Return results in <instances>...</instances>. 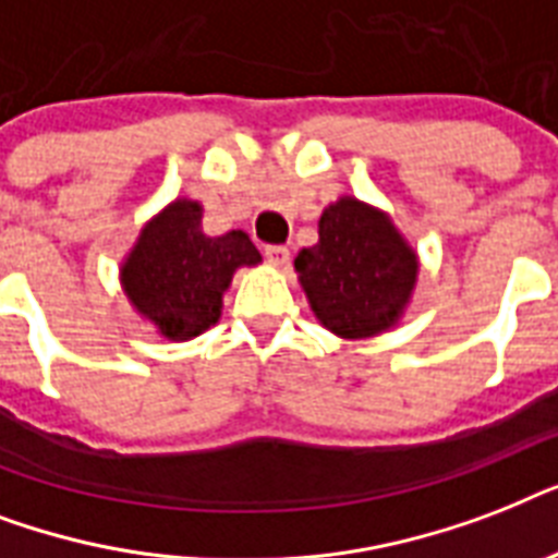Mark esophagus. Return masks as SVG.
Listing matches in <instances>:
<instances>
[{"instance_id": "esophagus-1", "label": "esophagus", "mask_w": 558, "mask_h": 558, "mask_svg": "<svg viewBox=\"0 0 558 558\" xmlns=\"http://www.w3.org/2000/svg\"><path fill=\"white\" fill-rule=\"evenodd\" d=\"M263 254H266V257H269V263H275V266H289V257H292L287 245H266V248H263Z\"/></svg>"}]
</instances>
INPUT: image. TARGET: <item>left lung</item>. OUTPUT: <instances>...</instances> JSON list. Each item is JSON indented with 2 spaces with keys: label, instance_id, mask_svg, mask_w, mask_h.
I'll return each mask as SVG.
<instances>
[{
  "label": "left lung",
  "instance_id": "8db88e82",
  "mask_svg": "<svg viewBox=\"0 0 558 558\" xmlns=\"http://www.w3.org/2000/svg\"><path fill=\"white\" fill-rule=\"evenodd\" d=\"M295 269L318 322L344 339H365L402 315L416 254L385 214L344 196L324 210L318 243L298 254Z\"/></svg>",
  "mask_w": 558,
  "mask_h": 558
}]
</instances>
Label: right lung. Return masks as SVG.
Returning a JSON list of instances; mask_svg holds the SVG:
<instances>
[{
  "instance_id": "right-lung-1",
  "label": "right lung",
  "mask_w": 558,
  "mask_h": 558,
  "mask_svg": "<svg viewBox=\"0 0 558 558\" xmlns=\"http://www.w3.org/2000/svg\"><path fill=\"white\" fill-rule=\"evenodd\" d=\"M199 219V202L168 205L144 228L121 269L126 298L173 341L193 339L217 324L234 269L260 263V252L243 231L208 236Z\"/></svg>"
}]
</instances>
